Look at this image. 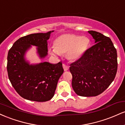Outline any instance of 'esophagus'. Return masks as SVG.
<instances>
[{
    "instance_id": "esophagus-1",
    "label": "esophagus",
    "mask_w": 125,
    "mask_h": 125,
    "mask_svg": "<svg viewBox=\"0 0 125 125\" xmlns=\"http://www.w3.org/2000/svg\"><path fill=\"white\" fill-rule=\"evenodd\" d=\"M63 67L64 71H67V70L69 69V67L68 65H67V64H66L64 63L63 64Z\"/></svg>"
}]
</instances>
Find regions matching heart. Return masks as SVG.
I'll use <instances>...</instances> for the list:
<instances>
[{"instance_id":"obj_1","label":"heart","mask_w":125,"mask_h":125,"mask_svg":"<svg viewBox=\"0 0 125 125\" xmlns=\"http://www.w3.org/2000/svg\"><path fill=\"white\" fill-rule=\"evenodd\" d=\"M89 44V40L84 36L64 34L61 35L54 42V48H51L49 52L53 55L67 54L71 61H76L84 54Z\"/></svg>"}]
</instances>
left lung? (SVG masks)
<instances>
[{"label": "left lung", "mask_w": 125, "mask_h": 125, "mask_svg": "<svg viewBox=\"0 0 125 125\" xmlns=\"http://www.w3.org/2000/svg\"><path fill=\"white\" fill-rule=\"evenodd\" d=\"M88 32L95 44L69 68L74 92L85 97L96 96L104 92L113 81L117 70V52L111 39L97 31Z\"/></svg>", "instance_id": "left-lung-1"}]
</instances>
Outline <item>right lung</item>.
Here are the masks:
<instances>
[{
	"label": "right lung",
	"instance_id": "obj_1",
	"mask_svg": "<svg viewBox=\"0 0 125 125\" xmlns=\"http://www.w3.org/2000/svg\"><path fill=\"white\" fill-rule=\"evenodd\" d=\"M53 31L21 37L9 51V79L17 93L26 99L41 102L51 100L54 94L59 79L63 73L61 62L56 64L44 62L29 64L25 61V53L31 45L38 47L37 52L41 58L48 55L47 41Z\"/></svg>",
	"mask_w": 125,
	"mask_h": 125
}]
</instances>
